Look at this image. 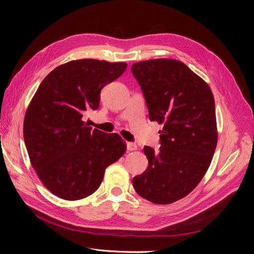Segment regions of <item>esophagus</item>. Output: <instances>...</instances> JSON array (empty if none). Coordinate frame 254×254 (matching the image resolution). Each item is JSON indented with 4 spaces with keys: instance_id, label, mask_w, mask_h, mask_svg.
Masks as SVG:
<instances>
[{
    "instance_id": "esophagus-1",
    "label": "esophagus",
    "mask_w": 254,
    "mask_h": 254,
    "mask_svg": "<svg viewBox=\"0 0 254 254\" xmlns=\"http://www.w3.org/2000/svg\"><path fill=\"white\" fill-rule=\"evenodd\" d=\"M127 145V149L128 150H135L137 148V146L135 143H132V142H127L126 143Z\"/></svg>"
}]
</instances>
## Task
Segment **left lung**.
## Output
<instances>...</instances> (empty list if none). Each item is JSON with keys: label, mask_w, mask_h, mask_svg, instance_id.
Returning a JSON list of instances; mask_svg holds the SVG:
<instances>
[{"label": "left lung", "mask_w": 254, "mask_h": 254, "mask_svg": "<svg viewBox=\"0 0 254 254\" xmlns=\"http://www.w3.org/2000/svg\"><path fill=\"white\" fill-rule=\"evenodd\" d=\"M149 120L163 124L158 150L144 146L146 171L135 176V191L167 204L186 197L201 181L217 144L215 102L210 87L181 61L152 59L133 64Z\"/></svg>", "instance_id": "left-lung-1"}]
</instances>
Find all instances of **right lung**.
<instances>
[{
  "mask_svg": "<svg viewBox=\"0 0 254 254\" xmlns=\"http://www.w3.org/2000/svg\"><path fill=\"white\" fill-rule=\"evenodd\" d=\"M125 63L80 59L59 65L45 77L24 119V142L33 167L54 195L78 200L99 188L105 170L126 150L117 133L84 124L97 110L101 91L125 72Z\"/></svg>",
  "mask_w": 254,
  "mask_h": 254,
  "instance_id": "1",
  "label": "right lung"
}]
</instances>
